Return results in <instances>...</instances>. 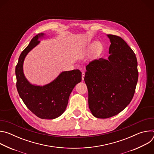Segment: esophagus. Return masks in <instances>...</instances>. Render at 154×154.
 Segmentation results:
<instances>
[{"label":"esophagus","instance_id":"esophagus-1","mask_svg":"<svg viewBox=\"0 0 154 154\" xmlns=\"http://www.w3.org/2000/svg\"><path fill=\"white\" fill-rule=\"evenodd\" d=\"M84 78H85V72H82V80H84Z\"/></svg>","mask_w":154,"mask_h":154}]
</instances>
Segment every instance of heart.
<instances>
[{
    "label": "heart",
    "instance_id": "obj_1",
    "mask_svg": "<svg viewBox=\"0 0 154 154\" xmlns=\"http://www.w3.org/2000/svg\"><path fill=\"white\" fill-rule=\"evenodd\" d=\"M101 48H102V44L100 42H94L93 45H92L91 46H90V49H94V50L96 51L100 50Z\"/></svg>",
    "mask_w": 154,
    "mask_h": 154
}]
</instances>
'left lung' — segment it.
I'll return each instance as SVG.
<instances>
[{
    "label": "left lung",
    "instance_id": "obj_1",
    "mask_svg": "<svg viewBox=\"0 0 154 154\" xmlns=\"http://www.w3.org/2000/svg\"><path fill=\"white\" fill-rule=\"evenodd\" d=\"M107 36L111 42L108 59L90 61L84 78L90 109L94 116L102 119L118 115L130 103L138 78L134 52L120 36Z\"/></svg>",
    "mask_w": 154,
    "mask_h": 154
}]
</instances>
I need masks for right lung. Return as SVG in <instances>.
Listing matches in <instances>:
<instances>
[{
    "mask_svg": "<svg viewBox=\"0 0 154 154\" xmlns=\"http://www.w3.org/2000/svg\"><path fill=\"white\" fill-rule=\"evenodd\" d=\"M43 35L40 33L33 37L20 54L15 69L16 88L20 97L33 114L41 119H53L65 111L72 90L82 80V72L79 69L64 71L46 85L30 84L24 75L23 63L27 54L39 43L38 38Z\"/></svg>",
    "mask_w": 154,
    "mask_h": 154,
    "instance_id": "add662e5",
    "label": "right lung"
}]
</instances>
